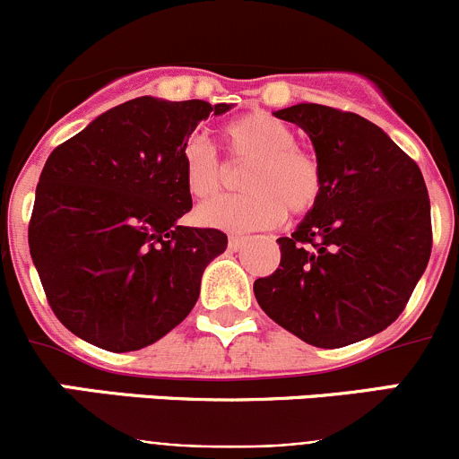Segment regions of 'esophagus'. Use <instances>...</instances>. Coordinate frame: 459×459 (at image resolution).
<instances>
[{
  "label": "esophagus",
  "mask_w": 459,
  "mask_h": 459,
  "mask_svg": "<svg viewBox=\"0 0 459 459\" xmlns=\"http://www.w3.org/2000/svg\"><path fill=\"white\" fill-rule=\"evenodd\" d=\"M247 244V238H239V235H230L229 238V248L230 251H239V248Z\"/></svg>",
  "instance_id": "34e87169"
}]
</instances>
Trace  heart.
Returning a JSON list of instances; mask_svg holds the SVG:
<instances>
[{
    "mask_svg": "<svg viewBox=\"0 0 459 459\" xmlns=\"http://www.w3.org/2000/svg\"><path fill=\"white\" fill-rule=\"evenodd\" d=\"M230 157L251 160L242 179V195L202 204L197 224L229 233H251L281 224L286 208L302 215L322 193V169L316 155L295 146V131L273 115L248 113L224 126ZM182 179L195 200H208L221 186V164L204 137L193 135L182 148Z\"/></svg>",
    "mask_w": 459,
    "mask_h": 459,
    "instance_id": "heart-1",
    "label": "heart"
}]
</instances>
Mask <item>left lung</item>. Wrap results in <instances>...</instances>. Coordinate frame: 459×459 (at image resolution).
I'll return each mask as SVG.
<instances>
[{
    "instance_id": "left-lung-1",
    "label": "left lung",
    "mask_w": 459,
    "mask_h": 459,
    "mask_svg": "<svg viewBox=\"0 0 459 459\" xmlns=\"http://www.w3.org/2000/svg\"><path fill=\"white\" fill-rule=\"evenodd\" d=\"M275 117L311 137L322 193L273 275L253 284L273 322L307 344L340 349L391 326L430 257V202L420 166L355 113L295 104Z\"/></svg>"
}]
</instances>
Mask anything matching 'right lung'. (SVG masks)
Wrapping results in <instances>:
<instances>
[{"label": "right lung", "instance_id": "right-lung-1", "mask_svg": "<svg viewBox=\"0 0 459 459\" xmlns=\"http://www.w3.org/2000/svg\"><path fill=\"white\" fill-rule=\"evenodd\" d=\"M226 110L230 104L137 97L46 160L30 257L53 313L88 344L140 351L195 307L204 268L229 239L178 224L193 208L182 148L202 119Z\"/></svg>", "mask_w": 459, "mask_h": 459}]
</instances>
